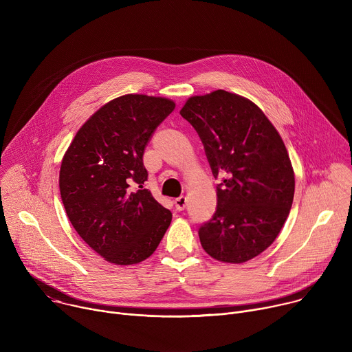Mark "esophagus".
I'll list each match as a JSON object with an SVG mask.
<instances>
[{
  "instance_id": "34e87169",
  "label": "esophagus",
  "mask_w": 352,
  "mask_h": 352,
  "mask_svg": "<svg viewBox=\"0 0 352 352\" xmlns=\"http://www.w3.org/2000/svg\"><path fill=\"white\" fill-rule=\"evenodd\" d=\"M185 206H186V197L185 196H179V197H177L175 199V208H177V210H184L185 209Z\"/></svg>"
}]
</instances>
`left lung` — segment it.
Here are the masks:
<instances>
[{
    "label": "left lung",
    "instance_id": "1",
    "mask_svg": "<svg viewBox=\"0 0 352 352\" xmlns=\"http://www.w3.org/2000/svg\"><path fill=\"white\" fill-rule=\"evenodd\" d=\"M179 114L221 178L217 210L199 228L200 243L219 262L254 259L274 242L292 206L295 175L280 133L254 102L221 89L189 97Z\"/></svg>",
    "mask_w": 352,
    "mask_h": 352
}]
</instances>
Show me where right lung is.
I'll list each match as a JSON object with an SVG mask.
<instances>
[{
	"label": "right lung",
	"instance_id": "right-lung-1",
	"mask_svg": "<svg viewBox=\"0 0 352 352\" xmlns=\"http://www.w3.org/2000/svg\"><path fill=\"white\" fill-rule=\"evenodd\" d=\"M166 97L124 94L100 107L63 157L60 192L79 236L104 261L129 266L153 255L173 214L144 189V147L174 111Z\"/></svg>",
	"mask_w": 352,
	"mask_h": 352
}]
</instances>
